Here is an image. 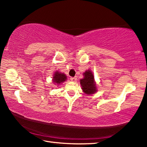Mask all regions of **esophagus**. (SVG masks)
Returning a JSON list of instances; mask_svg holds the SVG:
<instances>
[{
  "label": "esophagus",
  "instance_id": "obj_1",
  "mask_svg": "<svg viewBox=\"0 0 147 147\" xmlns=\"http://www.w3.org/2000/svg\"><path fill=\"white\" fill-rule=\"evenodd\" d=\"M71 80L72 82H76L77 80L76 77H72V78H71Z\"/></svg>",
  "mask_w": 147,
  "mask_h": 147
}]
</instances>
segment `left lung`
Returning a JSON list of instances; mask_svg holds the SVG:
<instances>
[{"label":"left lung","mask_w":147,"mask_h":147,"mask_svg":"<svg viewBox=\"0 0 147 147\" xmlns=\"http://www.w3.org/2000/svg\"><path fill=\"white\" fill-rule=\"evenodd\" d=\"M84 78L80 80L82 89L87 95H91L96 93L97 86L94 80V75L90 69L86 71L83 73Z\"/></svg>","instance_id":"8db88e82"}]
</instances>
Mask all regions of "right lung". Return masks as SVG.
<instances>
[{"label":"right lung","mask_w":147,"mask_h":147,"mask_svg":"<svg viewBox=\"0 0 147 147\" xmlns=\"http://www.w3.org/2000/svg\"><path fill=\"white\" fill-rule=\"evenodd\" d=\"M67 76L64 73H62L61 72L56 71L53 74V82L56 86H59L62 84L67 80Z\"/></svg>","instance_id":"obj_1"}]
</instances>
